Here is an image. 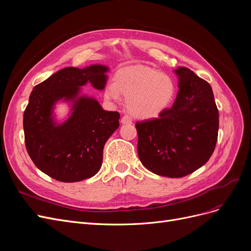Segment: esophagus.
<instances>
[{
  "label": "esophagus",
  "instance_id": "esophagus-1",
  "mask_svg": "<svg viewBox=\"0 0 251 251\" xmlns=\"http://www.w3.org/2000/svg\"><path fill=\"white\" fill-rule=\"evenodd\" d=\"M121 124H123V125H131L132 124V118L130 116H127V115L123 116V118H121Z\"/></svg>",
  "mask_w": 251,
  "mask_h": 251
}]
</instances>
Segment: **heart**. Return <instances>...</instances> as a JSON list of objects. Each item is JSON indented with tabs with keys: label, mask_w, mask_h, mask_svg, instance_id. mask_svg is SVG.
Here are the masks:
<instances>
[{
	"label": "heart",
	"mask_w": 251,
	"mask_h": 251,
	"mask_svg": "<svg viewBox=\"0 0 251 251\" xmlns=\"http://www.w3.org/2000/svg\"><path fill=\"white\" fill-rule=\"evenodd\" d=\"M176 83L169 74L143 65L123 68L116 72L114 82L104 86L103 95L118 102L126 97V109L139 119H151L168 110L176 95Z\"/></svg>",
	"instance_id": "obj_1"
}]
</instances>
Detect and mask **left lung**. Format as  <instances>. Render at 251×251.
I'll use <instances>...</instances> for the list:
<instances>
[{
  "instance_id": "8db88e82",
  "label": "left lung",
  "mask_w": 251,
  "mask_h": 251,
  "mask_svg": "<svg viewBox=\"0 0 251 251\" xmlns=\"http://www.w3.org/2000/svg\"><path fill=\"white\" fill-rule=\"evenodd\" d=\"M179 91L158 118L138 121V156L151 173L181 178L200 169L214 153L219 112L212 89L188 68L174 70Z\"/></svg>"
}]
</instances>
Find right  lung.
Segmentation results:
<instances>
[{"label":"right lung","instance_id":"add662e5","mask_svg":"<svg viewBox=\"0 0 251 251\" xmlns=\"http://www.w3.org/2000/svg\"><path fill=\"white\" fill-rule=\"evenodd\" d=\"M109 67H68L33 88L24 112V133L28 154L36 168L62 182L93 177L102 164L103 147L119 126V113L105 111L93 96L82 94L91 83L102 91ZM58 103L70 112L63 120L55 113Z\"/></svg>","mask_w":251,"mask_h":251}]
</instances>
